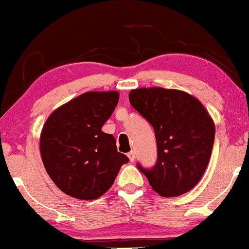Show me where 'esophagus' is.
Masks as SVG:
<instances>
[{
    "mask_svg": "<svg viewBox=\"0 0 249 249\" xmlns=\"http://www.w3.org/2000/svg\"><path fill=\"white\" fill-rule=\"evenodd\" d=\"M127 156H128V159H130L131 162H134V160H135V154H134V152H130V153L127 154Z\"/></svg>",
    "mask_w": 249,
    "mask_h": 249,
    "instance_id": "1",
    "label": "esophagus"
}]
</instances>
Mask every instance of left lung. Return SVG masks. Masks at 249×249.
Segmentation results:
<instances>
[{"label":"left lung","mask_w":249,"mask_h":249,"mask_svg":"<svg viewBox=\"0 0 249 249\" xmlns=\"http://www.w3.org/2000/svg\"><path fill=\"white\" fill-rule=\"evenodd\" d=\"M130 103L155 132L157 160L153 168L137 166L161 196L191 191L206 171L215 140V125L199 100L177 89L138 88Z\"/></svg>","instance_id":"1"}]
</instances>
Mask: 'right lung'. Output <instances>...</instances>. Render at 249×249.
I'll use <instances>...</instances> for the list:
<instances>
[{
    "label": "right lung",
    "mask_w": 249,
    "mask_h": 249,
    "mask_svg": "<svg viewBox=\"0 0 249 249\" xmlns=\"http://www.w3.org/2000/svg\"><path fill=\"white\" fill-rule=\"evenodd\" d=\"M119 94L88 92L56 109L40 137L47 174L62 192L80 200L100 197L114 184L128 157L117 152L112 134L101 128Z\"/></svg>",
    "instance_id": "obj_1"
}]
</instances>
